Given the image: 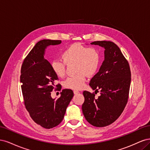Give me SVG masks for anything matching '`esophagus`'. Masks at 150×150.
<instances>
[{
    "label": "esophagus",
    "instance_id": "1",
    "mask_svg": "<svg viewBox=\"0 0 150 150\" xmlns=\"http://www.w3.org/2000/svg\"><path fill=\"white\" fill-rule=\"evenodd\" d=\"M79 93V91H78V90H74V94H78Z\"/></svg>",
    "mask_w": 150,
    "mask_h": 150
}]
</instances>
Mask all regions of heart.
Listing matches in <instances>:
<instances>
[{"label":"heart","instance_id":"b5f03b06","mask_svg":"<svg viewBox=\"0 0 150 150\" xmlns=\"http://www.w3.org/2000/svg\"><path fill=\"white\" fill-rule=\"evenodd\" d=\"M62 60L56 59L51 62V68L55 74L62 78L66 74V64L75 63L77 74L67 78L64 81L66 88L80 89L86 82V75L91 76L97 71L100 64V53L96 48H89L79 44L68 47L62 54Z\"/></svg>","mask_w":150,"mask_h":150}]
</instances>
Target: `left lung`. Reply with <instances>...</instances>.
Here are the masks:
<instances>
[{
    "instance_id": "left-lung-1",
    "label": "left lung",
    "mask_w": 150,
    "mask_h": 150,
    "mask_svg": "<svg viewBox=\"0 0 150 150\" xmlns=\"http://www.w3.org/2000/svg\"><path fill=\"white\" fill-rule=\"evenodd\" d=\"M104 49V59L96 74L89 82L90 87L99 89L100 96L84 91L83 115L87 121L96 127H104L115 122L123 111L128 101L131 84V71L120 49L111 41H94Z\"/></svg>"
}]
</instances>
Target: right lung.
I'll use <instances>...</instances> for the list:
<instances>
[{"mask_svg": "<svg viewBox=\"0 0 150 150\" xmlns=\"http://www.w3.org/2000/svg\"><path fill=\"white\" fill-rule=\"evenodd\" d=\"M61 40L43 39L35 45L21 67V83L25 106L34 122L46 129L52 128L62 121L66 109L73 98L71 89H65L56 100L51 92L58 79L51 64L44 58L50 46L61 44Z\"/></svg>", "mask_w": 150, "mask_h": 150, "instance_id": "add662e5", "label": "right lung"}]
</instances>
